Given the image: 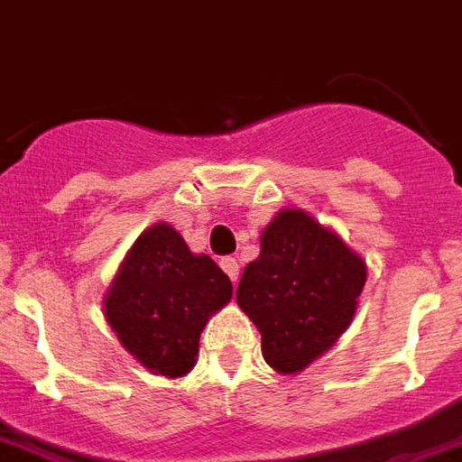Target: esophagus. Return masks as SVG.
<instances>
[{"label": "esophagus", "mask_w": 462, "mask_h": 462, "mask_svg": "<svg viewBox=\"0 0 462 462\" xmlns=\"http://www.w3.org/2000/svg\"><path fill=\"white\" fill-rule=\"evenodd\" d=\"M220 266H223V271L230 276L232 283H237L239 278V262L235 259V256H225V259H220Z\"/></svg>", "instance_id": "obj_1"}]
</instances>
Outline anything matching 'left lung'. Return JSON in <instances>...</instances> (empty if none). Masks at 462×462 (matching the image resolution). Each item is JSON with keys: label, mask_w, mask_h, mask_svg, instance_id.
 Returning <instances> with one entry per match:
<instances>
[{"label": "left lung", "mask_w": 462, "mask_h": 462, "mask_svg": "<svg viewBox=\"0 0 462 462\" xmlns=\"http://www.w3.org/2000/svg\"><path fill=\"white\" fill-rule=\"evenodd\" d=\"M365 263L302 210H283L263 230L262 254L246 263L237 302L262 332L266 364L298 373L351 325Z\"/></svg>", "instance_id": "8db88e82"}]
</instances>
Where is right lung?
I'll use <instances>...</instances> for the list:
<instances>
[{"label": "right lung", "instance_id": "right-lung-1", "mask_svg": "<svg viewBox=\"0 0 462 462\" xmlns=\"http://www.w3.org/2000/svg\"><path fill=\"white\" fill-rule=\"evenodd\" d=\"M232 298L227 273L191 254L181 235L160 223L140 235L106 293L108 325L150 371L179 378L193 368L208 317Z\"/></svg>", "mask_w": 462, "mask_h": 462}]
</instances>
